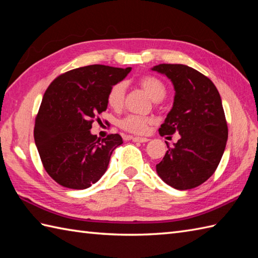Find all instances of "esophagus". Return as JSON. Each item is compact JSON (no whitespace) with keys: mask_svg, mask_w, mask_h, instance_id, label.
<instances>
[{"mask_svg":"<svg viewBox=\"0 0 258 258\" xmlns=\"http://www.w3.org/2000/svg\"><path fill=\"white\" fill-rule=\"evenodd\" d=\"M131 140L133 142H139V143H146V142L150 141L147 138H138V136H132Z\"/></svg>","mask_w":258,"mask_h":258,"instance_id":"obj_1","label":"esophagus"}]
</instances>
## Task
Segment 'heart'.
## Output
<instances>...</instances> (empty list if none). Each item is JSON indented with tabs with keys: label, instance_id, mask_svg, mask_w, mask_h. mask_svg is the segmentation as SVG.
Masks as SVG:
<instances>
[{
	"label": "heart",
	"instance_id": "1",
	"mask_svg": "<svg viewBox=\"0 0 258 258\" xmlns=\"http://www.w3.org/2000/svg\"><path fill=\"white\" fill-rule=\"evenodd\" d=\"M139 83L147 94L150 95L153 101H161L166 94V87L161 80L155 76L146 75L141 78ZM125 98V84L119 82L111 87L107 94V104L113 109H119L123 106ZM151 119L139 115H128L119 122V126L123 130L134 134H144L146 133Z\"/></svg>",
	"mask_w": 258,
	"mask_h": 258
}]
</instances>
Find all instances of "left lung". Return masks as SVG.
<instances>
[{
	"instance_id": "obj_1",
	"label": "left lung",
	"mask_w": 258,
	"mask_h": 258,
	"mask_svg": "<svg viewBox=\"0 0 258 258\" xmlns=\"http://www.w3.org/2000/svg\"><path fill=\"white\" fill-rule=\"evenodd\" d=\"M152 70L166 75L175 90L173 107L158 132L180 136L173 147L166 143L156 172L174 188H194L212 176L225 151L228 128L221 95L210 79L187 65L160 64Z\"/></svg>"
}]
</instances>
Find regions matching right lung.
I'll list each match as a JSON object with an SVG mask.
<instances>
[{
	"mask_svg": "<svg viewBox=\"0 0 258 258\" xmlns=\"http://www.w3.org/2000/svg\"><path fill=\"white\" fill-rule=\"evenodd\" d=\"M131 70L89 65L59 75L47 87L35 118L34 141L45 171L59 185L85 189L106 172L123 140L118 134L101 140L90 130L106 111L108 91Z\"/></svg>",
	"mask_w": 258,
	"mask_h": 258,
	"instance_id": "add662e5",
	"label": "right lung"
}]
</instances>
